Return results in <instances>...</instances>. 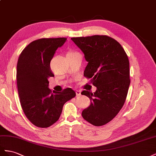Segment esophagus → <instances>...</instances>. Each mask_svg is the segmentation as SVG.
Wrapping results in <instances>:
<instances>
[{
    "instance_id": "1",
    "label": "esophagus",
    "mask_w": 156,
    "mask_h": 156,
    "mask_svg": "<svg viewBox=\"0 0 156 156\" xmlns=\"http://www.w3.org/2000/svg\"><path fill=\"white\" fill-rule=\"evenodd\" d=\"M76 95L77 96H80L81 95V91L80 90H76Z\"/></svg>"
}]
</instances>
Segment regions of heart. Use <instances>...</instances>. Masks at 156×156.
<instances>
[{
	"mask_svg": "<svg viewBox=\"0 0 156 156\" xmlns=\"http://www.w3.org/2000/svg\"><path fill=\"white\" fill-rule=\"evenodd\" d=\"M76 53V51H69V52L67 53V54H66V55H70V54H73V53Z\"/></svg>",
	"mask_w": 156,
	"mask_h": 156,
	"instance_id": "1",
	"label": "heart"
}]
</instances>
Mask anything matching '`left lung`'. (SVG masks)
<instances>
[{"label": "left lung", "mask_w": 156, "mask_h": 156, "mask_svg": "<svg viewBox=\"0 0 156 156\" xmlns=\"http://www.w3.org/2000/svg\"><path fill=\"white\" fill-rule=\"evenodd\" d=\"M71 40L84 53L88 62L84 76L97 87L95 93L82 95L91 100L82 115L95 126L105 125L115 118L125 103L130 85L129 61L118 41L106 35L74 37Z\"/></svg>", "instance_id": "left-lung-1"}]
</instances>
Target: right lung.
<instances>
[{
  "label": "right lung",
  "instance_id": "add662e5",
  "mask_svg": "<svg viewBox=\"0 0 156 156\" xmlns=\"http://www.w3.org/2000/svg\"><path fill=\"white\" fill-rule=\"evenodd\" d=\"M66 38H41L30 42L20 55L16 80L21 108L33 125L46 128L59 119L66 101L76 96L71 88L61 92L48 88V78L53 77L50 61Z\"/></svg>",
  "mask_w": 156,
  "mask_h": 156
}]
</instances>
